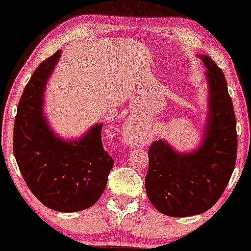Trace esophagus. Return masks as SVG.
Returning a JSON list of instances; mask_svg holds the SVG:
<instances>
[{"instance_id":"esophagus-1","label":"esophagus","mask_w":251,"mask_h":251,"mask_svg":"<svg viewBox=\"0 0 251 251\" xmlns=\"http://www.w3.org/2000/svg\"><path fill=\"white\" fill-rule=\"evenodd\" d=\"M134 129H132V127H125V129H124V133H125V135H127V137L129 138H133V133H134Z\"/></svg>"}]
</instances>
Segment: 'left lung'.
Returning <instances> with one entry per match:
<instances>
[{"instance_id":"obj_1","label":"left lung","mask_w":251,"mask_h":251,"mask_svg":"<svg viewBox=\"0 0 251 251\" xmlns=\"http://www.w3.org/2000/svg\"><path fill=\"white\" fill-rule=\"evenodd\" d=\"M208 71V113L201 145L177 152L165 140L149 150L146 194L152 205L171 217L208 211L226 190L237 155L236 118L223 72L208 55H198Z\"/></svg>"}]
</instances>
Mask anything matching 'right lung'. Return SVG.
<instances>
[{
  "mask_svg": "<svg viewBox=\"0 0 251 251\" xmlns=\"http://www.w3.org/2000/svg\"><path fill=\"white\" fill-rule=\"evenodd\" d=\"M61 50L45 61L25 86L14 125V155L22 177L43 205L60 212L91 208L102 195L113 159L102 148V124L79 139L51 131L43 113L45 89Z\"/></svg>",
  "mask_w": 251,
  "mask_h": 251,
  "instance_id": "1",
  "label": "right lung"
}]
</instances>
